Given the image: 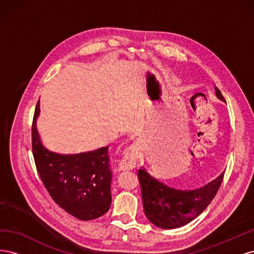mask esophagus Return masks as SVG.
<instances>
[{
	"label": "esophagus",
	"mask_w": 254,
	"mask_h": 254,
	"mask_svg": "<svg viewBox=\"0 0 254 254\" xmlns=\"http://www.w3.org/2000/svg\"><path fill=\"white\" fill-rule=\"evenodd\" d=\"M141 150V145L139 142H134L128 147L124 158L121 161L120 168L122 171L133 170L137 162V157Z\"/></svg>",
	"instance_id": "34e87169"
}]
</instances>
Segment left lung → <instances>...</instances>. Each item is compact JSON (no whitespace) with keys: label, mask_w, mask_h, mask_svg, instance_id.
<instances>
[{"label":"left lung","mask_w":254,"mask_h":254,"mask_svg":"<svg viewBox=\"0 0 254 254\" xmlns=\"http://www.w3.org/2000/svg\"><path fill=\"white\" fill-rule=\"evenodd\" d=\"M215 90L220 101L226 102L220 90ZM225 172L201 186L188 189L143 167L137 174L146 217L151 224L162 229L179 228L189 224L211 203L224 180Z\"/></svg>","instance_id":"8db88e82"}]
</instances>
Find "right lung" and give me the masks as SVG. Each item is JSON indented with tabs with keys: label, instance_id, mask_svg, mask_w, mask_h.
Masks as SVG:
<instances>
[{
	"label": "right lung",
	"instance_id": "obj_1",
	"mask_svg": "<svg viewBox=\"0 0 254 254\" xmlns=\"http://www.w3.org/2000/svg\"><path fill=\"white\" fill-rule=\"evenodd\" d=\"M38 101L32 125V148L38 174L53 200L80 220L101 217L111 204L109 147L94 151L64 155L45 147L36 121Z\"/></svg>",
	"mask_w": 254,
	"mask_h": 254
}]
</instances>
